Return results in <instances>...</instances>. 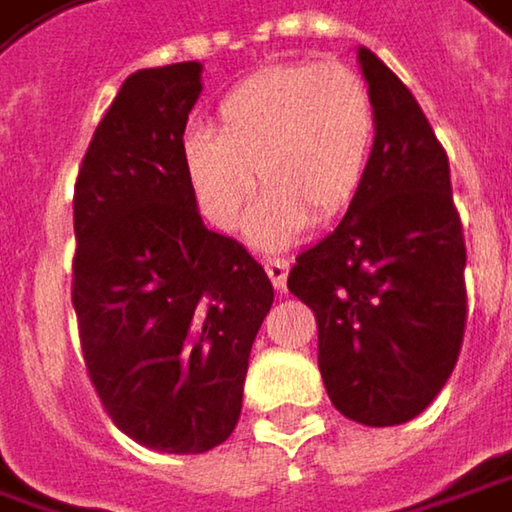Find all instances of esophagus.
Returning a JSON list of instances; mask_svg holds the SVG:
<instances>
[{"instance_id":"esophagus-1","label":"esophagus","mask_w":512,"mask_h":512,"mask_svg":"<svg viewBox=\"0 0 512 512\" xmlns=\"http://www.w3.org/2000/svg\"><path fill=\"white\" fill-rule=\"evenodd\" d=\"M263 269H266V275H269V281H272L275 290H284V287H287L290 263H287L284 257H266V260H263Z\"/></svg>"}]
</instances>
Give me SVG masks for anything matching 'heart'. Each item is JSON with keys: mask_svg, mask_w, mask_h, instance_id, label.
<instances>
[{"mask_svg": "<svg viewBox=\"0 0 512 512\" xmlns=\"http://www.w3.org/2000/svg\"><path fill=\"white\" fill-rule=\"evenodd\" d=\"M375 146V102L343 64H278L237 81L216 108V128L196 125L181 161L202 216L234 231L249 216L257 249H284L310 219L328 222L363 187Z\"/></svg>", "mask_w": 512, "mask_h": 512, "instance_id": "b5f03b06", "label": "heart"}]
</instances>
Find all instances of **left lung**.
<instances>
[{
  "mask_svg": "<svg viewBox=\"0 0 512 512\" xmlns=\"http://www.w3.org/2000/svg\"><path fill=\"white\" fill-rule=\"evenodd\" d=\"M375 102L369 172L343 222L304 249L287 287L319 328L331 404L360 425L419 416L445 387L466 328V243L448 158L413 93L357 49Z\"/></svg>",
  "mask_w": 512,
  "mask_h": 512,
  "instance_id": "8db88e82",
  "label": "left lung"
}]
</instances>
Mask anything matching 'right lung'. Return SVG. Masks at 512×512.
Here are the masks:
<instances>
[{
  "mask_svg": "<svg viewBox=\"0 0 512 512\" xmlns=\"http://www.w3.org/2000/svg\"><path fill=\"white\" fill-rule=\"evenodd\" d=\"M202 64L131 72L75 181L72 307L90 381L134 442L202 454L231 437L272 284L208 231L181 140Z\"/></svg>",
  "mask_w": 512,
  "mask_h": 512,
  "instance_id": "obj_1",
  "label": "right lung"
}]
</instances>
